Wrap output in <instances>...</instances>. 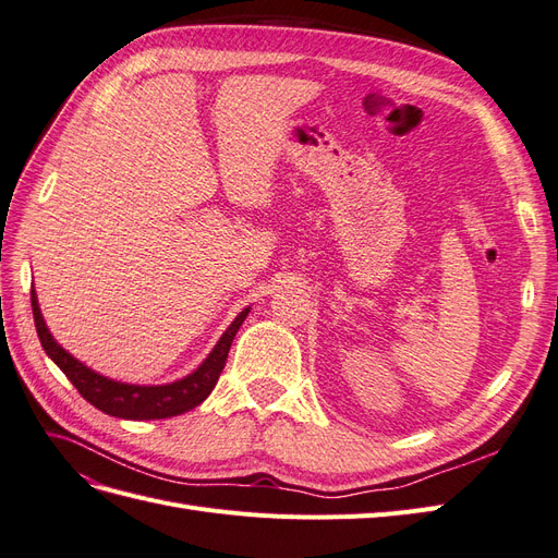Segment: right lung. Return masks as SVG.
<instances>
[{
    "instance_id": "obj_1",
    "label": "right lung",
    "mask_w": 558,
    "mask_h": 558,
    "mask_svg": "<svg viewBox=\"0 0 558 558\" xmlns=\"http://www.w3.org/2000/svg\"><path fill=\"white\" fill-rule=\"evenodd\" d=\"M248 312L251 307L242 310L238 316H234L228 330L221 335V340H218L216 347L209 351V356L202 361L191 375H185L183 379H177L170 384L144 386V384L109 379L105 375L95 373V369L88 367L86 363L74 359L70 351H64L53 340V335H50L39 307L37 291L35 286H32V314H35L37 335L44 351L48 353V359L62 369L66 379L76 386V391L90 404H95L99 412L118 416V418H132V421L177 416L197 408L199 402H205L207 396L214 391L218 377H221L230 344L234 340V335H238L240 326L244 324V318L248 316Z\"/></svg>"
}]
</instances>
